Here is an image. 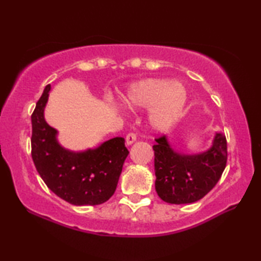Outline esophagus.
Listing matches in <instances>:
<instances>
[{"mask_svg":"<svg viewBox=\"0 0 261 261\" xmlns=\"http://www.w3.org/2000/svg\"><path fill=\"white\" fill-rule=\"evenodd\" d=\"M126 144L127 145H131V144H134L135 141L137 140V135L135 134V132H130V134H127L126 135Z\"/></svg>","mask_w":261,"mask_h":261,"instance_id":"34e87169","label":"esophagus"}]
</instances>
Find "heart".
I'll use <instances>...</instances> for the list:
<instances>
[{
	"mask_svg": "<svg viewBox=\"0 0 261 261\" xmlns=\"http://www.w3.org/2000/svg\"><path fill=\"white\" fill-rule=\"evenodd\" d=\"M131 108H149L151 123L158 130H166L178 120L185 108L188 93L179 83L151 78L132 85L125 95Z\"/></svg>",
	"mask_w": 261,
	"mask_h": 261,
	"instance_id": "heart-1",
	"label": "heart"
}]
</instances>
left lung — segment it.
Here are the masks:
<instances>
[{"mask_svg":"<svg viewBox=\"0 0 261 261\" xmlns=\"http://www.w3.org/2000/svg\"><path fill=\"white\" fill-rule=\"evenodd\" d=\"M153 145L155 190L169 204H191L213 189L227 165V139L216 134L210 151L198 155H180L170 148L166 136Z\"/></svg>","mask_w":261,"mask_h":261,"instance_id":"left-lung-1","label":"left lung"}]
</instances>
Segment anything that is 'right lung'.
<instances>
[{"label":"right lung","instance_id":"add662e5","mask_svg":"<svg viewBox=\"0 0 261 261\" xmlns=\"http://www.w3.org/2000/svg\"><path fill=\"white\" fill-rule=\"evenodd\" d=\"M50 86L47 85L32 113V159L43 182L56 196L76 206L99 205L116 190L122 167L129 154L125 140L116 137L100 147L72 153L62 148L56 130L43 118Z\"/></svg>","mask_w":261,"mask_h":261}]
</instances>
